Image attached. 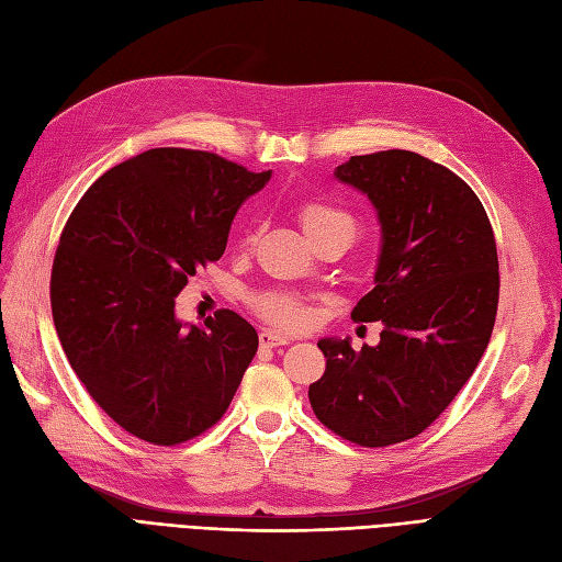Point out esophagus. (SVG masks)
Listing matches in <instances>:
<instances>
[{"mask_svg": "<svg viewBox=\"0 0 562 562\" xmlns=\"http://www.w3.org/2000/svg\"><path fill=\"white\" fill-rule=\"evenodd\" d=\"M291 340H288L285 336H279V333H271V330H262L260 333V345L262 347H281V345H288Z\"/></svg>", "mask_w": 562, "mask_h": 562, "instance_id": "1", "label": "esophagus"}]
</instances>
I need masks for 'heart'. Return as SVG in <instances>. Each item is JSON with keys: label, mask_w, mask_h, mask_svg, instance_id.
<instances>
[{"label": "heart", "mask_w": 562, "mask_h": 562, "mask_svg": "<svg viewBox=\"0 0 562 562\" xmlns=\"http://www.w3.org/2000/svg\"><path fill=\"white\" fill-rule=\"evenodd\" d=\"M297 220L302 232L307 234L310 240H316L333 229H347L352 232L355 224L352 217L336 205H328L322 201H305L297 205ZM252 307L260 314L267 324L279 328H297L307 322V307L295 295L288 293H262L252 297Z\"/></svg>", "instance_id": "heart-1"}]
</instances>
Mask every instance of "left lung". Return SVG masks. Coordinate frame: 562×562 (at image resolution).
I'll list each match as a JSON object with an SVG mask.
<instances>
[{"label": "left lung", "mask_w": 562, "mask_h": 562, "mask_svg": "<svg viewBox=\"0 0 562 562\" xmlns=\"http://www.w3.org/2000/svg\"><path fill=\"white\" fill-rule=\"evenodd\" d=\"M381 222L373 291L355 322H383L381 342L352 350L324 338L326 371L310 385L316 418L361 447L426 430L487 350L498 305V257L487 212L465 181L414 150H378L338 165Z\"/></svg>", "instance_id": "8db88e82"}]
</instances>
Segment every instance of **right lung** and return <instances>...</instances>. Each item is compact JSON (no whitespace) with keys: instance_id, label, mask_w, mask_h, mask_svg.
I'll return each instance as SVG.
<instances>
[{"instance_id":"1","label":"right lung","mask_w":562,"mask_h":562,"mask_svg":"<svg viewBox=\"0 0 562 562\" xmlns=\"http://www.w3.org/2000/svg\"><path fill=\"white\" fill-rule=\"evenodd\" d=\"M269 177L207 150L150 148L70 212L52 267L58 340L92 400L144 442L175 447L215 426L257 352L244 316L187 326L175 297L224 255L236 210Z\"/></svg>"}]
</instances>
